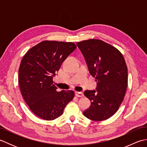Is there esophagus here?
Segmentation results:
<instances>
[{
  "label": "esophagus",
  "instance_id": "34e87169",
  "mask_svg": "<svg viewBox=\"0 0 147 147\" xmlns=\"http://www.w3.org/2000/svg\"><path fill=\"white\" fill-rule=\"evenodd\" d=\"M75 95L77 97H83V96H84L83 92H76L75 93Z\"/></svg>",
  "mask_w": 147,
  "mask_h": 147
}]
</instances>
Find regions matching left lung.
I'll use <instances>...</instances> for the list:
<instances>
[{
	"label": "left lung",
	"mask_w": 147,
	"mask_h": 147,
	"mask_svg": "<svg viewBox=\"0 0 147 147\" xmlns=\"http://www.w3.org/2000/svg\"><path fill=\"white\" fill-rule=\"evenodd\" d=\"M76 44L97 84L96 91L84 92L91 105L83 115L95 121L107 119L117 111L126 94L127 67L125 60L118 49L100 40L89 39Z\"/></svg>",
	"instance_id": "left-lung-1"
}]
</instances>
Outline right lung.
<instances>
[{"mask_svg": "<svg viewBox=\"0 0 147 147\" xmlns=\"http://www.w3.org/2000/svg\"><path fill=\"white\" fill-rule=\"evenodd\" d=\"M76 48L73 42L45 40L31 48L22 59L18 76L21 95L33 114L42 119L60 117L73 100L74 92H58L53 77Z\"/></svg>", "mask_w": 147, "mask_h": 147, "instance_id": "right-lung-1", "label": "right lung"}]
</instances>
